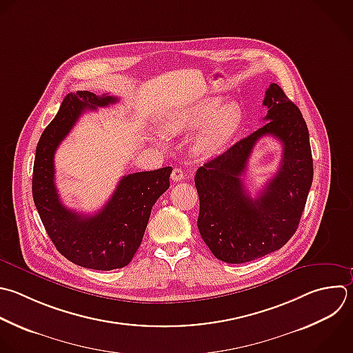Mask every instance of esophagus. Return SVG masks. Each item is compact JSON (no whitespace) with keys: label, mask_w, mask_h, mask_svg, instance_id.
<instances>
[{"label":"esophagus","mask_w":353,"mask_h":353,"mask_svg":"<svg viewBox=\"0 0 353 353\" xmlns=\"http://www.w3.org/2000/svg\"><path fill=\"white\" fill-rule=\"evenodd\" d=\"M183 178H185V174H183V171H182L181 168H174V170H172L171 179H172L174 182H181Z\"/></svg>","instance_id":"1"}]
</instances>
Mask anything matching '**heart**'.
I'll list each match as a JSON object with an SVG mask.
<instances>
[{
  "label": "heart",
  "mask_w": 353,
  "mask_h": 353,
  "mask_svg": "<svg viewBox=\"0 0 353 353\" xmlns=\"http://www.w3.org/2000/svg\"><path fill=\"white\" fill-rule=\"evenodd\" d=\"M221 103V98H207L170 112L163 120V130L176 135L204 123L192 142V152L203 159L215 156L229 145L243 124V109L237 102Z\"/></svg>",
  "instance_id": "b5f03b06"
}]
</instances>
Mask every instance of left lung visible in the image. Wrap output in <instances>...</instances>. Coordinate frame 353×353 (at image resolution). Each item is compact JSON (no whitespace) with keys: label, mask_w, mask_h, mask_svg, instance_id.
I'll list each match as a JSON object with an SVG mask.
<instances>
[{"label":"left lung","mask_w":353,"mask_h":353,"mask_svg":"<svg viewBox=\"0 0 353 353\" xmlns=\"http://www.w3.org/2000/svg\"><path fill=\"white\" fill-rule=\"evenodd\" d=\"M263 106L268 123L205 163L194 176L199 232L211 252L228 263L250 262L281 248L299 225L313 179L309 132L296 105L273 83ZM265 134L282 142V163L260 196L251 199L241 176L254 143Z\"/></svg>","instance_id":"obj_1"}]
</instances>
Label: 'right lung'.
<instances>
[{
  "instance_id": "1",
  "label": "right lung",
  "mask_w": 353,
  "mask_h": 353,
  "mask_svg": "<svg viewBox=\"0 0 353 353\" xmlns=\"http://www.w3.org/2000/svg\"><path fill=\"white\" fill-rule=\"evenodd\" d=\"M110 95L88 91L68 94L55 119L44 130L34 159L33 199L57 250L73 263L97 270L127 266L138 251L152 207L170 188L171 167L128 174L94 215L65 207L55 186L54 157L58 146L85 110L116 103Z\"/></svg>"
}]
</instances>
